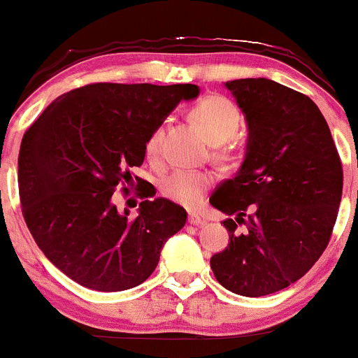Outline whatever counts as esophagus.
Here are the masks:
<instances>
[{
  "label": "esophagus",
  "instance_id": "34e87169",
  "mask_svg": "<svg viewBox=\"0 0 358 358\" xmlns=\"http://www.w3.org/2000/svg\"><path fill=\"white\" fill-rule=\"evenodd\" d=\"M188 222L194 224V226H202V224L206 221H203L202 215L195 214V212H190V214H188Z\"/></svg>",
  "mask_w": 358,
  "mask_h": 358
}]
</instances>
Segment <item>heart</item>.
Here are the masks:
<instances>
[{"label":"heart","mask_w":358,"mask_h":358,"mask_svg":"<svg viewBox=\"0 0 358 358\" xmlns=\"http://www.w3.org/2000/svg\"><path fill=\"white\" fill-rule=\"evenodd\" d=\"M192 120L199 125L206 139L212 146H221L231 137L236 136L241 125V113L229 98L221 95H210L202 98L192 108ZM163 144V129L156 127L146 141V156L156 161L161 155ZM212 185V175L206 171L178 170L164 178L161 192L166 199L185 207H195L202 202L203 194Z\"/></svg>","instance_id":"1"}]
</instances>
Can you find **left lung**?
Instances as JSON below:
<instances>
[{
	"mask_svg": "<svg viewBox=\"0 0 358 358\" xmlns=\"http://www.w3.org/2000/svg\"><path fill=\"white\" fill-rule=\"evenodd\" d=\"M224 86L245 115L248 139L239 171L210 197L229 231V245L210 258V268L231 292L262 297L299 280L323 255L343 170L311 98L266 78Z\"/></svg>",
	"mask_w": 358,
	"mask_h": 358,
	"instance_id": "1",
	"label": "left lung"
}]
</instances>
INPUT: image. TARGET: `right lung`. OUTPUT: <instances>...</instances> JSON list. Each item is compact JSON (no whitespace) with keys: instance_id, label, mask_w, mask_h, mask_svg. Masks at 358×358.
I'll list each match as a JSON object with an SVG mask.
<instances>
[{"instance_id":"add662e5","label":"right lung","mask_w":358,"mask_h":358,"mask_svg":"<svg viewBox=\"0 0 358 358\" xmlns=\"http://www.w3.org/2000/svg\"><path fill=\"white\" fill-rule=\"evenodd\" d=\"M199 93L197 85H86L56 98L30 125L18 155L22 212L62 273L83 287L119 292L155 272L187 210L158 197L129 217V209L117 210L113 192L132 183L149 134ZM139 195L155 197L151 188Z\"/></svg>"}]
</instances>
